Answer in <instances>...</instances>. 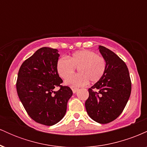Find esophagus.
<instances>
[{
    "mask_svg": "<svg viewBox=\"0 0 147 147\" xmlns=\"http://www.w3.org/2000/svg\"><path fill=\"white\" fill-rule=\"evenodd\" d=\"M72 92H73V93H75V92L78 90V88H72Z\"/></svg>",
    "mask_w": 147,
    "mask_h": 147,
    "instance_id": "esophagus-1",
    "label": "esophagus"
}]
</instances>
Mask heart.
I'll return each instance as SVG.
<instances>
[{"label": "heart", "mask_w": 147, "mask_h": 147, "mask_svg": "<svg viewBox=\"0 0 147 147\" xmlns=\"http://www.w3.org/2000/svg\"><path fill=\"white\" fill-rule=\"evenodd\" d=\"M106 68L105 59L88 50L74 52L68 59L61 57L57 62V72L63 79L71 75L75 68L78 70L79 74L65 79V85L71 87L84 86L88 81L91 83L98 82L105 73Z\"/></svg>", "instance_id": "1"}]
</instances>
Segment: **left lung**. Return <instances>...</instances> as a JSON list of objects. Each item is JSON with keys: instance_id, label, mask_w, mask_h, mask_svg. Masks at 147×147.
I'll return each mask as SVG.
<instances>
[{"instance_id": "obj_1", "label": "left lung", "mask_w": 147, "mask_h": 147, "mask_svg": "<svg viewBox=\"0 0 147 147\" xmlns=\"http://www.w3.org/2000/svg\"><path fill=\"white\" fill-rule=\"evenodd\" d=\"M99 50L106 61V71L88 89L85 106L91 119L107 124L119 117L125 108L131 95V82L126 63L116 54L102 45Z\"/></svg>"}]
</instances>
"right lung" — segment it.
Segmentation results:
<instances>
[{"label": "right lung", "mask_w": 147, "mask_h": 147, "mask_svg": "<svg viewBox=\"0 0 147 147\" xmlns=\"http://www.w3.org/2000/svg\"><path fill=\"white\" fill-rule=\"evenodd\" d=\"M57 49L43 47L22 63L18 73L16 90L25 111L33 120L52 126L61 120L72 97L70 87L61 86L57 62ZM60 90L55 91V87Z\"/></svg>", "instance_id": "1"}]
</instances>
